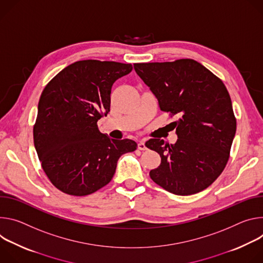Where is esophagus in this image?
<instances>
[{
    "instance_id": "1",
    "label": "esophagus",
    "mask_w": 263,
    "mask_h": 263,
    "mask_svg": "<svg viewBox=\"0 0 263 263\" xmlns=\"http://www.w3.org/2000/svg\"><path fill=\"white\" fill-rule=\"evenodd\" d=\"M138 148H139L140 151H146V149H147L146 145H145V142H144L143 140H141V141L138 143Z\"/></svg>"
}]
</instances>
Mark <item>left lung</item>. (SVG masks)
Segmentation results:
<instances>
[{
  "label": "left lung",
  "mask_w": 263,
  "mask_h": 263,
  "mask_svg": "<svg viewBox=\"0 0 263 263\" xmlns=\"http://www.w3.org/2000/svg\"><path fill=\"white\" fill-rule=\"evenodd\" d=\"M136 73L157 97L161 110L177 115L170 123L178 140L145 145L161 157L152 180L177 195L208 188L224 169L236 133V119L223 82L199 63L185 58L134 65Z\"/></svg>",
  "instance_id": "1"
}]
</instances>
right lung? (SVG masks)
<instances>
[{
  "label": "right lung",
  "mask_w": 263,
  "mask_h": 263,
  "mask_svg": "<svg viewBox=\"0 0 263 263\" xmlns=\"http://www.w3.org/2000/svg\"><path fill=\"white\" fill-rule=\"evenodd\" d=\"M132 70L130 64L79 61L46 85L33 140L42 167L58 190L74 196L96 192L111 181L119 158L137 149L135 141L110 139L97 125L109 111L114 82Z\"/></svg>",
  "instance_id": "obj_1"
}]
</instances>
